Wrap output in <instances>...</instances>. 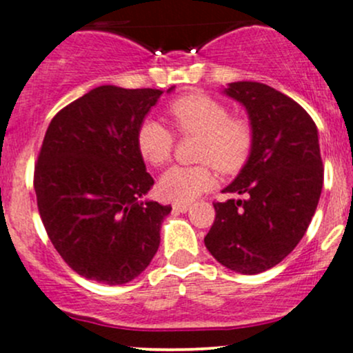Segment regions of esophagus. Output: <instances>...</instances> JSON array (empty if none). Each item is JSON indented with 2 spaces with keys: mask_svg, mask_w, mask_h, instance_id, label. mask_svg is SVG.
Wrapping results in <instances>:
<instances>
[{
  "mask_svg": "<svg viewBox=\"0 0 353 353\" xmlns=\"http://www.w3.org/2000/svg\"><path fill=\"white\" fill-rule=\"evenodd\" d=\"M172 209L176 210V212L185 214L190 209V204H177V202H176V204H172Z\"/></svg>",
  "mask_w": 353,
  "mask_h": 353,
  "instance_id": "1",
  "label": "esophagus"
}]
</instances>
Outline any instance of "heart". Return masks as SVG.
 <instances>
[{"instance_id": "1", "label": "heart", "mask_w": 353, "mask_h": 353, "mask_svg": "<svg viewBox=\"0 0 353 353\" xmlns=\"http://www.w3.org/2000/svg\"><path fill=\"white\" fill-rule=\"evenodd\" d=\"M168 114L181 134H199L194 165H174L161 176L157 192L164 201L188 204L214 184L210 164L222 174L237 172L252 149V129L244 119L230 117L221 101L202 92L184 94L168 106ZM136 145L148 164L159 168L171 159L174 134L156 119H144L136 132Z\"/></svg>"}]
</instances>
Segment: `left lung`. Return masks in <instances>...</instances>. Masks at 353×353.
Here are the masks:
<instances>
[{"label": "left lung", "instance_id": "8db88e82", "mask_svg": "<svg viewBox=\"0 0 353 353\" xmlns=\"http://www.w3.org/2000/svg\"><path fill=\"white\" fill-rule=\"evenodd\" d=\"M224 94L245 108L252 149L224 189L244 199L214 202L216 221L204 244L228 269L261 274L292 252L317 209L323 184L317 125L301 104L267 84L237 81Z\"/></svg>", "mask_w": 353, "mask_h": 353}]
</instances>
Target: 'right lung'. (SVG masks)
<instances>
[{"label":"right lung","mask_w":353,"mask_h":353,"mask_svg":"<svg viewBox=\"0 0 353 353\" xmlns=\"http://www.w3.org/2000/svg\"><path fill=\"white\" fill-rule=\"evenodd\" d=\"M163 92L94 88L48 125L34 165L39 216L63 261L89 281L131 282L159 249L172 208L143 201L154 179L136 132Z\"/></svg>","instance_id":"right-lung-1"}]
</instances>
